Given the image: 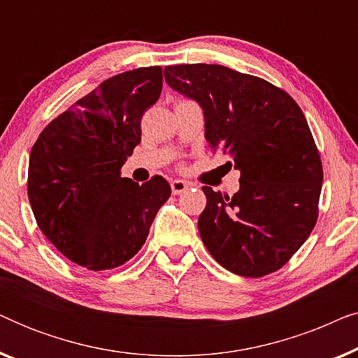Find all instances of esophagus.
<instances>
[{
    "label": "esophagus",
    "instance_id": "esophagus-1",
    "mask_svg": "<svg viewBox=\"0 0 358 358\" xmlns=\"http://www.w3.org/2000/svg\"><path fill=\"white\" fill-rule=\"evenodd\" d=\"M189 189V184L185 182V180H180V179H174L173 182H171V190H173L174 195H179L185 192V190Z\"/></svg>",
    "mask_w": 358,
    "mask_h": 358
}]
</instances>
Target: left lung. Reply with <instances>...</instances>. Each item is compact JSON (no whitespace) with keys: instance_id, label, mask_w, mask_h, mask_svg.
I'll list each match as a JSON object with an SVG mask.
<instances>
[{"instance_id":"1","label":"left lung","mask_w":358,"mask_h":358,"mask_svg":"<svg viewBox=\"0 0 358 358\" xmlns=\"http://www.w3.org/2000/svg\"><path fill=\"white\" fill-rule=\"evenodd\" d=\"M168 85L199 102L205 138L241 171L233 197L202 187L199 233L215 261L243 277L285 266L317 220L322 166L300 106L262 78L222 65L164 68Z\"/></svg>"}]
</instances>
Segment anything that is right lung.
Wrapping results in <instances>:
<instances>
[{
    "label": "right lung",
    "mask_w": 358,
    "mask_h": 358,
    "mask_svg": "<svg viewBox=\"0 0 358 358\" xmlns=\"http://www.w3.org/2000/svg\"><path fill=\"white\" fill-rule=\"evenodd\" d=\"M161 66L102 81L38 135L27 194L48 241L90 271L119 267L140 251L171 185L138 184L120 169L141 140V117L159 99Z\"/></svg>",
    "instance_id": "1"
}]
</instances>
